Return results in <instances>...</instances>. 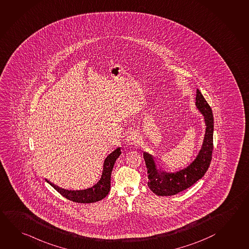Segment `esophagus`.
<instances>
[{
    "mask_svg": "<svg viewBox=\"0 0 249 249\" xmlns=\"http://www.w3.org/2000/svg\"><path fill=\"white\" fill-rule=\"evenodd\" d=\"M139 141V136L136 133H131L130 135L127 137L126 143L127 145H134L138 143Z\"/></svg>",
    "mask_w": 249,
    "mask_h": 249,
    "instance_id": "1",
    "label": "esophagus"
}]
</instances>
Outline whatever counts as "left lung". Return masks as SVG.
<instances>
[{
  "label": "left lung",
  "instance_id": "left-lung-1",
  "mask_svg": "<svg viewBox=\"0 0 249 249\" xmlns=\"http://www.w3.org/2000/svg\"><path fill=\"white\" fill-rule=\"evenodd\" d=\"M196 107L204 117L205 132L198 154L190 165L174 172L160 171L154 157L148 153H143L149 180L147 185L157 196L178 194L200 180L208 169L213 154L214 119L212 108L198 89L196 90Z\"/></svg>",
  "mask_w": 249,
  "mask_h": 249
}]
</instances>
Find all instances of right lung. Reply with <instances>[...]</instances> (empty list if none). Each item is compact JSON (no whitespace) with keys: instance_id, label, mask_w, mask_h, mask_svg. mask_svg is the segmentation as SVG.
<instances>
[{"instance_id":"add662e5","label":"right lung","mask_w":249,"mask_h":249,"mask_svg":"<svg viewBox=\"0 0 249 249\" xmlns=\"http://www.w3.org/2000/svg\"><path fill=\"white\" fill-rule=\"evenodd\" d=\"M121 154V148L118 147L114 150L112 153L108 154L104 160V166H103V173L99 181L95 184L88 188L85 190H67L60 189L59 187L53 184L51 181L45 179L52 187L62 195L64 197L71 200L72 202L82 203V204H90L95 203L104 199L109 192L110 190V177L111 172L113 169L114 164L116 162L117 159Z\"/></svg>"}]
</instances>
